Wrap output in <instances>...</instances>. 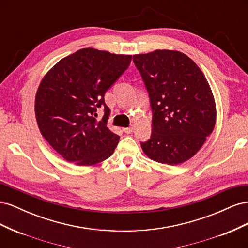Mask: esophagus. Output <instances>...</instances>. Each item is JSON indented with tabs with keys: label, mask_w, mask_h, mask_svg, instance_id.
<instances>
[{
	"label": "esophagus",
	"mask_w": 248,
	"mask_h": 248,
	"mask_svg": "<svg viewBox=\"0 0 248 248\" xmlns=\"http://www.w3.org/2000/svg\"><path fill=\"white\" fill-rule=\"evenodd\" d=\"M123 131L125 133H127V134H129V133H131L133 131V128H132L131 126L130 127H125V128H123Z\"/></svg>",
	"instance_id": "esophagus-1"
}]
</instances>
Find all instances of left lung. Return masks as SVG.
I'll return each instance as SVG.
<instances>
[{"instance_id":"left-lung-1","label":"left lung","mask_w":248,"mask_h":248,"mask_svg":"<svg viewBox=\"0 0 248 248\" xmlns=\"http://www.w3.org/2000/svg\"><path fill=\"white\" fill-rule=\"evenodd\" d=\"M132 60L148 90L153 115L151 138L140 142L142 151L170 166L190 159L216 122L215 100L204 73L177 50L157 49Z\"/></svg>"}]
</instances>
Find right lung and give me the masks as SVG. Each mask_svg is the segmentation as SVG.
I'll list each match as a JSON object with an SVG mask.
<instances>
[{"instance_id":"right-lung-1","label":"right lung","mask_w":248,"mask_h":248,"mask_svg":"<svg viewBox=\"0 0 248 248\" xmlns=\"http://www.w3.org/2000/svg\"><path fill=\"white\" fill-rule=\"evenodd\" d=\"M130 62V55L81 48L63 58L42 78L35 97L37 124L65 160L93 166L114 153L120 137L107 126L109 108L104 94ZM100 107L105 116L97 122Z\"/></svg>"}]
</instances>
